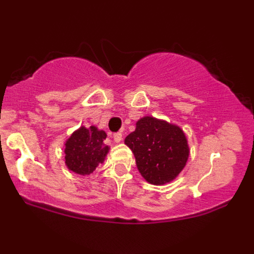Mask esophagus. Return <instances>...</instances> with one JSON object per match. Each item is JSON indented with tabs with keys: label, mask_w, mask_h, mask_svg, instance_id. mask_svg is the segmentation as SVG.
Masks as SVG:
<instances>
[{
	"label": "esophagus",
	"mask_w": 254,
	"mask_h": 254,
	"mask_svg": "<svg viewBox=\"0 0 254 254\" xmlns=\"http://www.w3.org/2000/svg\"><path fill=\"white\" fill-rule=\"evenodd\" d=\"M113 139H115V142H117V143H119V142L123 139V133L122 132H116L113 133Z\"/></svg>",
	"instance_id": "1"
}]
</instances>
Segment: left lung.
I'll return each mask as SVG.
<instances>
[{"label": "left lung", "instance_id": "8db88e82", "mask_svg": "<svg viewBox=\"0 0 254 254\" xmlns=\"http://www.w3.org/2000/svg\"><path fill=\"white\" fill-rule=\"evenodd\" d=\"M125 144L132 150L139 173L154 185L173 180L185 167L190 153L179 127L153 117L139 119Z\"/></svg>", "mask_w": 254, "mask_h": 254}]
</instances>
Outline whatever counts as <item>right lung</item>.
<instances>
[{"label":"right lung","mask_w":254,"mask_h":254,"mask_svg":"<svg viewBox=\"0 0 254 254\" xmlns=\"http://www.w3.org/2000/svg\"><path fill=\"white\" fill-rule=\"evenodd\" d=\"M106 133L95 127H81L65 142V165L77 174H90L105 160L109 147L104 143Z\"/></svg>","instance_id":"1"}]
</instances>
